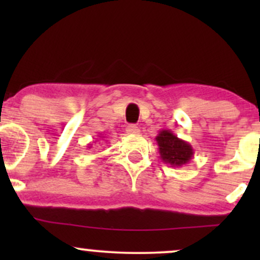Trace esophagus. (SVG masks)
<instances>
[{"instance_id": "obj_1", "label": "esophagus", "mask_w": 260, "mask_h": 260, "mask_svg": "<svg viewBox=\"0 0 260 260\" xmlns=\"http://www.w3.org/2000/svg\"><path fill=\"white\" fill-rule=\"evenodd\" d=\"M126 131H127V133H129V134H139L140 133V129L136 126V124H129V126H127Z\"/></svg>"}]
</instances>
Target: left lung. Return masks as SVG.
Instances as JSON below:
<instances>
[{"instance_id":"8db88e82","label":"left lung","mask_w":260,"mask_h":260,"mask_svg":"<svg viewBox=\"0 0 260 260\" xmlns=\"http://www.w3.org/2000/svg\"><path fill=\"white\" fill-rule=\"evenodd\" d=\"M160 159L172 168H182L193 159L194 150L186 140L180 139L170 129H161L155 137Z\"/></svg>"}]
</instances>
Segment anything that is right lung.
<instances>
[{
	"label": "right lung",
	"instance_id": "add662e5",
	"mask_svg": "<svg viewBox=\"0 0 260 260\" xmlns=\"http://www.w3.org/2000/svg\"><path fill=\"white\" fill-rule=\"evenodd\" d=\"M99 137H100V136H99ZM101 138H104V137H101ZM88 148L90 149V148H91V144H89V145H88Z\"/></svg>",
	"mask_w": 260,
	"mask_h": 260
}]
</instances>
